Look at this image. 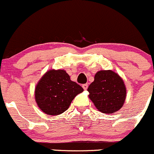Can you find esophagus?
<instances>
[{
  "mask_svg": "<svg viewBox=\"0 0 154 154\" xmlns=\"http://www.w3.org/2000/svg\"><path fill=\"white\" fill-rule=\"evenodd\" d=\"M82 88L84 90H87L88 88V84H84V85H82Z\"/></svg>",
  "mask_w": 154,
  "mask_h": 154,
  "instance_id": "obj_1",
  "label": "esophagus"
}]
</instances>
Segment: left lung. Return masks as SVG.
Here are the masks:
<instances>
[{"mask_svg":"<svg viewBox=\"0 0 154 154\" xmlns=\"http://www.w3.org/2000/svg\"><path fill=\"white\" fill-rule=\"evenodd\" d=\"M90 100L97 110L112 114L123 107L127 97V88L123 79L112 70H100L88 88Z\"/></svg>","mask_w":154,"mask_h":154,"instance_id":"left-lung-1","label":"left lung"}]
</instances>
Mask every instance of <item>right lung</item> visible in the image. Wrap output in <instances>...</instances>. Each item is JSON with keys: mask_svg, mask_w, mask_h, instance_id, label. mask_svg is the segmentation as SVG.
<instances>
[{"mask_svg": "<svg viewBox=\"0 0 154 154\" xmlns=\"http://www.w3.org/2000/svg\"><path fill=\"white\" fill-rule=\"evenodd\" d=\"M83 88L72 82L63 69H50L35 87L34 97L38 107L48 115H58L70 106L72 100Z\"/></svg>", "mask_w": 154, "mask_h": 154, "instance_id": "add662e5", "label": "right lung"}]
</instances>
